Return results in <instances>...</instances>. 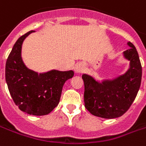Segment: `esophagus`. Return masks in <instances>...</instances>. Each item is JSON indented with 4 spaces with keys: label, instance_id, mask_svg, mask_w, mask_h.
Wrapping results in <instances>:
<instances>
[{
    "label": "esophagus",
    "instance_id": "1",
    "mask_svg": "<svg viewBox=\"0 0 146 146\" xmlns=\"http://www.w3.org/2000/svg\"><path fill=\"white\" fill-rule=\"evenodd\" d=\"M83 69H84V66H83V64H78L75 66V71L77 73H82L83 71Z\"/></svg>",
    "mask_w": 146,
    "mask_h": 146
}]
</instances>
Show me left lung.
<instances>
[{"label":"left lung","mask_w":146,"mask_h":146,"mask_svg":"<svg viewBox=\"0 0 146 146\" xmlns=\"http://www.w3.org/2000/svg\"><path fill=\"white\" fill-rule=\"evenodd\" d=\"M128 45L130 48L123 56L130 60V68L124 75L103 83L89 75H82L85 107L95 116L113 119L123 115L137 94L141 82V64L135 46L131 42Z\"/></svg>","instance_id":"1"}]
</instances>
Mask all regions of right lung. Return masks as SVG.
Instances as JSON below:
<instances>
[{
	"mask_svg": "<svg viewBox=\"0 0 146 146\" xmlns=\"http://www.w3.org/2000/svg\"><path fill=\"white\" fill-rule=\"evenodd\" d=\"M33 31L17 40L5 64V80L10 95L18 108L33 115L49 114L60 102L64 82L73 77V71L52 70L38 74L28 69L21 57L22 44Z\"/></svg>",
	"mask_w": 146,
	"mask_h": 146,
	"instance_id": "right-lung-1",
	"label": "right lung"
}]
</instances>
